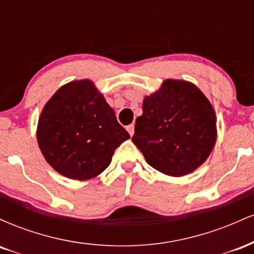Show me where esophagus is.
I'll list each match as a JSON object with an SVG mask.
<instances>
[{"instance_id": "esophagus-1", "label": "esophagus", "mask_w": 254, "mask_h": 254, "mask_svg": "<svg viewBox=\"0 0 254 254\" xmlns=\"http://www.w3.org/2000/svg\"><path fill=\"white\" fill-rule=\"evenodd\" d=\"M127 132L130 133V136H132V135H133V132H135V125H133V124L127 125Z\"/></svg>"}]
</instances>
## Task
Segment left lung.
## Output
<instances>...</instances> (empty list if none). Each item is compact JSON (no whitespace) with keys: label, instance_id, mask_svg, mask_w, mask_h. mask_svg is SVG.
Here are the masks:
<instances>
[{"label":"left lung","instance_id":"left-lung-1","mask_svg":"<svg viewBox=\"0 0 254 254\" xmlns=\"http://www.w3.org/2000/svg\"><path fill=\"white\" fill-rule=\"evenodd\" d=\"M132 142L166 176L183 177L205 162L216 143V115L193 83L167 78L144 97Z\"/></svg>","mask_w":254,"mask_h":254}]
</instances>
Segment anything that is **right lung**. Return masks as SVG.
I'll list each match as a JSON object with an SVG mask.
<instances>
[{
    "mask_svg": "<svg viewBox=\"0 0 254 254\" xmlns=\"http://www.w3.org/2000/svg\"><path fill=\"white\" fill-rule=\"evenodd\" d=\"M130 138L90 80L63 84L40 113L37 141L55 171L74 180L98 177L115 150Z\"/></svg>",
    "mask_w": 254,
    "mask_h": 254,
    "instance_id": "1",
    "label": "right lung"
}]
</instances>
